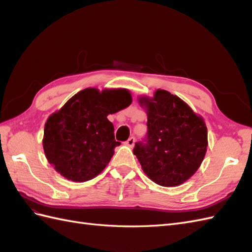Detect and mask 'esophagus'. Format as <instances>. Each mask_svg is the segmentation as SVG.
Instances as JSON below:
<instances>
[{
    "instance_id": "1",
    "label": "esophagus",
    "mask_w": 252,
    "mask_h": 252,
    "mask_svg": "<svg viewBox=\"0 0 252 252\" xmlns=\"http://www.w3.org/2000/svg\"><path fill=\"white\" fill-rule=\"evenodd\" d=\"M134 142H135V139L134 138H129L126 142H125V145L126 146H128V147H130V148H133V146H134Z\"/></svg>"
}]
</instances>
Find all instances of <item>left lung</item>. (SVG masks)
Masks as SVG:
<instances>
[{
	"instance_id": "left-lung-1",
	"label": "left lung",
	"mask_w": 252,
	"mask_h": 252,
	"mask_svg": "<svg viewBox=\"0 0 252 252\" xmlns=\"http://www.w3.org/2000/svg\"><path fill=\"white\" fill-rule=\"evenodd\" d=\"M147 113V143L135 144L133 154L145 174L156 184L175 187L199 169L208 146L204 119L169 91L140 95Z\"/></svg>"
}]
</instances>
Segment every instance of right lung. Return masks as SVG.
Listing matches in <instances>:
<instances>
[{
	"mask_svg": "<svg viewBox=\"0 0 252 252\" xmlns=\"http://www.w3.org/2000/svg\"><path fill=\"white\" fill-rule=\"evenodd\" d=\"M132 102L125 88L83 89L48 117L43 149L47 161L65 179L83 183L95 178L108 165L114 148V127L108 114Z\"/></svg>",
	"mask_w": 252,
	"mask_h": 252,
	"instance_id": "add662e5",
	"label": "right lung"
}]
</instances>
